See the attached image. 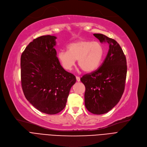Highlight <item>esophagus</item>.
Listing matches in <instances>:
<instances>
[{
    "label": "esophagus",
    "mask_w": 147,
    "mask_h": 147,
    "mask_svg": "<svg viewBox=\"0 0 147 147\" xmlns=\"http://www.w3.org/2000/svg\"><path fill=\"white\" fill-rule=\"evenodd\" d=\"M76 80H77L78 82H80V78L79 76H76Z\"/></svg>",
    "instance_id": "obj_1"
}]
</instances>
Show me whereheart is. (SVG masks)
<instances>
[{"label": "heart", "instance_id": "1", "mask_svg": "<svg viewBox=\"0 0 147 147\" xmlns=\"http://www.w3.org/2000/svg\"><path fill=\"white\" fill-rule=\"evenodd\" d=\"M104 55V48L97 41L80 40L69 44L67 50H61L57 58L62 67L69 71L78 59L82 70L91 73L99 66Z\"/></svg>", "mask_w": 147, "mask_h": 147}]
</instances>
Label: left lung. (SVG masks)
I'll list each match as a JSON object with an SVG mask.
<instances>
[{"mask_svg":"<svg viewBox=\"0 0 147 147\" xmlns=\"http://www.w3.org/2000/svg\"><path fill=\"white\" fill-rule=\"evenodd\" d=\"M94 36L100 42H106L109 49L103 62L97 70L80 78L85 86V104L93 114L111 111L123 94L127 76V61L123 51L115 40L101 34Z\"/></svg>","mask_w":147,"mask_h":147,"instance_id":"8db88e82","label":"left lung"}]
</instances>
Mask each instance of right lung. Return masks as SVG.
I'll return each mask as SVG.
<instances>
[{
    "label": "right lung",
    "mask_w": 147,
    "mask_h": 147,
    "mask_svg": "<svg viewBox=\"0 0 147 147\" xmlns=\"http://www.w3.org/2000/svg\"><path fill=\"white\" fill-rule=\"evenodd\" d=\"M56 37L44 35L34 39L21 56V82L24 95L36 109L54 115L66 106L76 78L66 71L56 56Z\"/></svg>",
    "instance_id": "add662e5"
}]
</instances>
